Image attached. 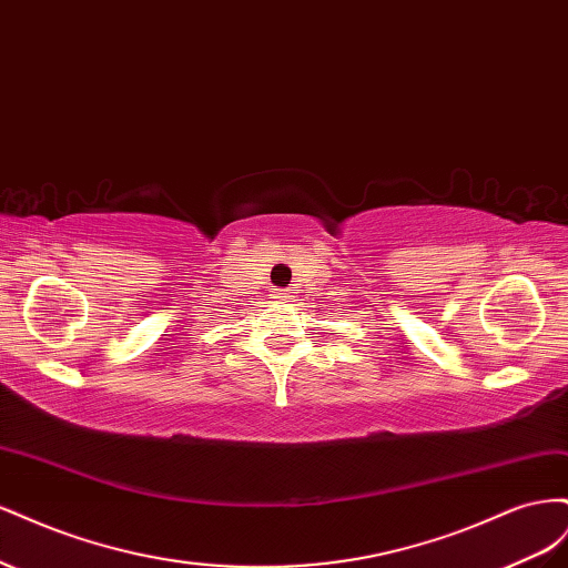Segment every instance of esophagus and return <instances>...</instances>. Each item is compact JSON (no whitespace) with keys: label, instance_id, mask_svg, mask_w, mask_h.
<instances>
[{"label":"esophagus","instance_id":"1","mask_svg":"<svg viewBox=\"0 0 568 568\" xmlns=\"http://www.w3.org/2000/svg\"><path fill=\"white\" fill-rule=\"evenodd\" d=\"M277 298H282V301H288V298H291V294H288L286 288H280V291H277Z\"/></svg>","mask_w":568,"mask_h":568}]
</instances>
